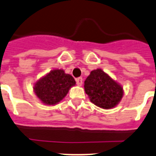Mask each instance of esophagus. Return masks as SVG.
<instances>
[{"label": "esophagus", "instance_id": "obj_1", "mask_svg": "<svg viewBox=\"0 0 156 156\" xmlns=\"http://www.w3.org/2000/svg\"><path fill=\"white\" fill-rule=\"evenodd\" d=\"M82 82H83V79H82V78H76V83H77V85L78 86H79V87H81L82 85Z\"/></svg>", "mask_w": 156, "mask_h": 156}]
</instances>
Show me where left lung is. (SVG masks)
Masks as SVG:
<instances>
[{
    "label": "left lung",
    "mask_w": 156,
    "mask_h": 156,
    "mask_svg": "<svg viewBox=\"0 0 156 156\" xmlns=\"http://www.w3.org/2000/svg\"><path fill=\"white\" fill-rule=\"evenodd\" d=\"M84 89L90 102L103 109L117 106L123 95L122 87L101 69L90 72L84 82Z\"/></svg>",
    "instance_id": "1"
}]
</instances>
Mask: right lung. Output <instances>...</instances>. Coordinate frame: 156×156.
<instances>
[{"label":"right lung","instance_id":"right-lung-1","mask_svg":"<svg viewBox=\"0 0 156 156\" xmlns=\"http://www.w3.org/2000/svg\"><path fill=\"white\" fill-rule=\"evenodd\" d=\"M75 83L70 74L62 69H54L35 83L34 90L43 103L54 105L63 99Z\"/></svg>","mask_w":156,"mask_h":156}]
</instances>
